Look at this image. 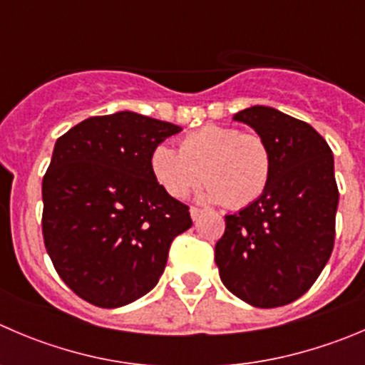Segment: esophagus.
<instances>
[{
    "mask_svg": "<svg viewBox=\"0 0 365 365\" xmlns=\"http://www.w3.org/2000/svg\"><path fill=\"white\" fill-rule=\"evenodd\" d=\"M190 215H192V220L197 222L200 218V215H202V210H199V207H192V210H190Z\"/></svg>",
    "mask_w": 365,
    "mask_h": 365,
    "instance_id": "34e87169",
    "label": "esophagus"
}]
</instances>
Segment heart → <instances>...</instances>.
I'll list each match as a JSON object with an SVG mask.
<instances>
[{"label":"heart","mask_w":365,"mask_h":365,"mask_svg":"<svg viewBox=\"0 0 365 365\" xmlns=\"http://www.w3.org/2000/svg\"><path fill=\"white\" fill-rule=\"evenodd\" d=\"M150 172L163 192L185 199L200 180L206 202L244 207L262 197L272 173V154L258 134L204 125L180 140L179 150L159 143L150 152Z\"/></svg>","instance_id":"heart-1"}]
</instances>
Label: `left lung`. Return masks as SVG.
Listing matches in <instances>:
<instances>
[{
	"label": "left lung",
	"mask_w": 365,
	"mask_h": 365,
	"mask_svg": "<svg viewBox=\"0 0 365 365\" xmlns=\"http://www.w3.org/2000/svg\"><path fill=\"white\" fill-rule=\"evenodd\" d=\"M232 120L265 140L272 173L259 199L225 215L215 263L242 301L283 307L308 292L331 256L339 206L331 148L312 125L272 107H249Z\"/></svg>",
	"instance_id": "8db88e82"
}]
</instances>
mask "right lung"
Instances as JSON below:
<instances>
[{
    "instance_id": "right-lung-1",
    "label": "right lung",
    "mask_w": 365,
    "mask_h": 365,
    "mask_svg": "<svg viewBox=\"0 0 365 365\" xmlns=\"http://www.w3.org/2000/svg\"><path fill=\"white\" fill-rule=\"evenodd\" d=\"M179 125L121 110L93 116L55 143L43 179V237L58 276L88 303L118 308L158 284L188 206L150 172L154 147Z\"/></svg>"
}]
</instances>
